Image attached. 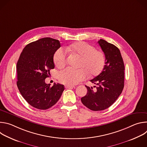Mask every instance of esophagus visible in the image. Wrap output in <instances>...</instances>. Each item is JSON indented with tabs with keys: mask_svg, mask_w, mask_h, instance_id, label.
I'll return each mask as SVG.
<instances>
[{
	"mask_svg": "<svg viewBox=\"0 0 147 147\" xmlns=\"http://www.w3.org/2000/svg\"><path fill=\"white\" fill-rule=\"evenodd\" d=\"M65 87L66 88H70V89L73 88L74 87V86H68V85H65Z\"/></svg>",
	"mask_w": 147,
	"mask_h": 147,
	"instance_id": "esophagus-1",
	"label": "esophagus"
}]
</instances>
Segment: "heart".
I'll list each match as a JSON object with an SVG mask.
<instances>
[{
    "label": "heart",
    "mask_w": 147,
    "mask_h": 147,
    "mask_svg": "<svg viewBox=\"0 0 147 147\" xmlns=\"http://www.w3.org/2000/svg\"><path fill=\"white\" fill-rule=\"evenodd\" d=\"M67 52L81 57L79 69L66 68L59 74L60 82L65 84L73 86L84 80L87 73L90 77H94L101 73L105 65L104 53L85 42H78L66 48V51L59 49L54 55V63L58 68L63 67L67 63Z\"/></svg>",
    "instance_id": "obj_1"
}]
</instances>
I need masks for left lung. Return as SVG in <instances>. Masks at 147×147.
I'll list each match as a JSON object with an SVG mask.
<instances>
[{
	"instance_id": "1",
	"label": "left lung",
	"mask_w": 147,
	"mask_h": 147,
	"mask_svg": "<svg viewBox=\"0 0 147 147\" xmlns=\"http://www.w3.org/2000/svg\"><path fill=\"white\" fill-rule=\"evenodd\" d=\"M105 56V65L102 71L90 81L97 85L89 87L87 94L81 98L84 105L94 111L110 107L120 96L124 88V65L120 50L114 45L100 39L98 40Z\"/></svg>"
}]
</instances>
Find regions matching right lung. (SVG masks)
<instances>
[{"label":"right lung","instance_id":"1","mask_svg":"<svg viewBox=\"0 0 147 147\" xmlns=\"http://www.w3.org/2000/svg\"><path fill=\"white\" fill-rule=\"evenodd\" d=\"M60 47L59 40L44 38L27 45L17 63V86L25 100L34 108L46 110L60 99L63 85L45 83L55 68L53 56Z\"/></svg>","mask_w":147,"mask_h":147}]
</instances>
